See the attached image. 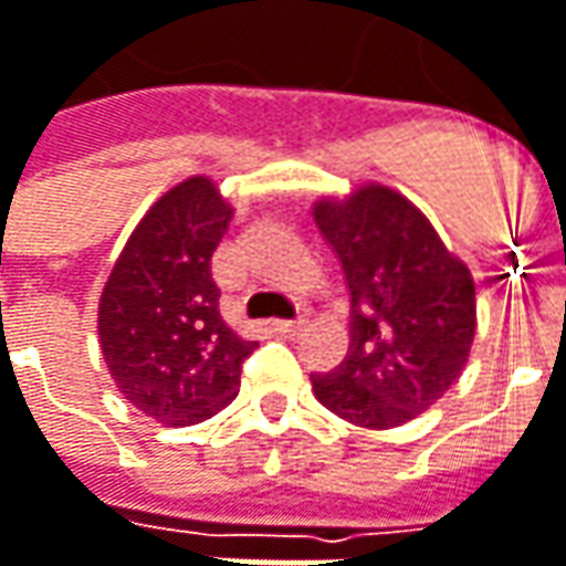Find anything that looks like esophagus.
Here are the masks:
<instances>
[{"mask_svg":"<svg viewBox=\"0 0 566 566\" xmlns=\"http://www.w3.org/2000/svg\"><path fill=\"white\" fill-rule=\"evenodd\" d=\"M272 326H275V333H282V336H294V333H301L304 319H275Z\"/></svg>","mask_w":566,"mask_h":566,"instance_id":"obj_1","label":"esophagus"}]
</instances>
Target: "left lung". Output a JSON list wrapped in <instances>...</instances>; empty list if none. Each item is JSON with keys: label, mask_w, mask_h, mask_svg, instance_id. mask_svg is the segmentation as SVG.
Returning a JSON list of instances; mask_svg holds the SVG:
<instances>
[{"label": "left lung", "mask_w": 566, "mask_h": 566, "mask_svg": "<svg viewBox=\"0 0 566 566\" xmlns=\"http://www.w3.org/2000/svg\"><path fill=\"white\" fill-rule=\"evenodd\" d=\"M314 220L352 294L349 355L336 371L311 375L316 400L365 429L403 426L442 400L468 365L478 329L471 269L387 185L319 198Z\"/></svg>", "instance_id": "left-lung-1"}]
</instances>
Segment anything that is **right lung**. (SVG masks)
Returning a JSON list of instances; mask_svg holds the SVG:
<instances>
[{"label": "right lung", "mask_w": 566, "mask_h": 566, "mask_svg": "<svg viewBox=\"0 0 566 566\" xmlns=\"http://www.w3.org/2000/svg\"><path fill=\"white\" fill-rule=\"evenodd\" d=\"M233 220L214 179L191 176L153 201L98 297V343L117 390L166 426H195L240 394L255 343L220 316L211 259Z\"/></svg>", "instance_id": "right-lung-1"}]
</instances>
